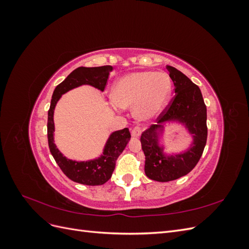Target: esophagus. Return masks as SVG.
I'll list each match as a JSON object with an SVG mask.
<instances>
[{
  "mask_svg": "<svg viewBox=\"0 0 249 249\" xmlns=\"http://www.w3.org/2000/svg\"><path fill=\"white\" fill-rule=\"evenodd\" d=\"M132 136L133 137H138V136H140L141 135V133H142V129L140 126H135V127H133V130H132Z\"/></svg>",
  "mask_w": 249,
  "mask_h": 249,
  "instance_id": "1",
  "label": "esophagus"
}]
</instances>
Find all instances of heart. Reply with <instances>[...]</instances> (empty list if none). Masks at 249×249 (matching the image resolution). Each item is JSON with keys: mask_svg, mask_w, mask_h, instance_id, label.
<instances>
[{"mask_svg": "<svg viewBox=\"0 0 249 249\" xmlns=\"http://www.w3.org/2000/svg\"><path fill=\"white\" fill-rule=\"evenodd\" d=\"M172 83L166 72L136 71L120 78L112 90V100L119 108L134 107L139 120L155 117L166 106Z\"/></svg>", "mask_w": 249, "mask_h": 249, "instance_id": "b5f03b06", "label": "heart"}]
</instances>
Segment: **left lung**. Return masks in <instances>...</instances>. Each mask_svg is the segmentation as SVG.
Instances as JSON below:
<instances>
[{"label": "left lung", "instance_id": "obj_1", "mask_svg": "<svg viewBox=\"0 0 249 249\" xmlns=\"http://www.w3.org/2000/svg\"><path fill=\"white\" fill-rule=\"evenodd\" d=\"M166 69L176 94L158 116V124L143 132L140 138L145 155V175L158 182H169L188 175L198 163L208 137L207 107L199 87L175 67L167 65ZM167 120L184 122L193 134V146L187 152L171 157L162 154V148L157 144V130H161V124Z\"/></svg>", "mask_w": 249, "mask_h": 249}]
</instances>
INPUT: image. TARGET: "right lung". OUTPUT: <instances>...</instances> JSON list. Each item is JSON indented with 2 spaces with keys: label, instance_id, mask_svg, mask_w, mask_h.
Returning a JSON list of instances; mask_svg holds the SVG:
<instances>
[{
  "label": "right lung",
  "instance_id": "right-lung-1",
  "mask_svg": "<svg viewBox=\"0 0 249 249\" xmlns=\"http://www.w3.org/2000/svg\"><path fill=\"white\" fill-rule=\"evenodd\" d=\"M112 70L113 67L111 65L99 67H78L55 88L52 96L51 106L48 112V141L51 154L54 157L56 163L61 168L64 175L70 179L79 184L99 186L106 183L114 171L117 158L124 152L131 138V134L127 127L112 133L106 145H105L103 156L96 160L76 162L66 159L59 152L54 143V109L63 93L78 86L87 84L104 91Z\"/></svg>",
  "mask_w": 249,
  "mask_h": 249
}]
</instances>
